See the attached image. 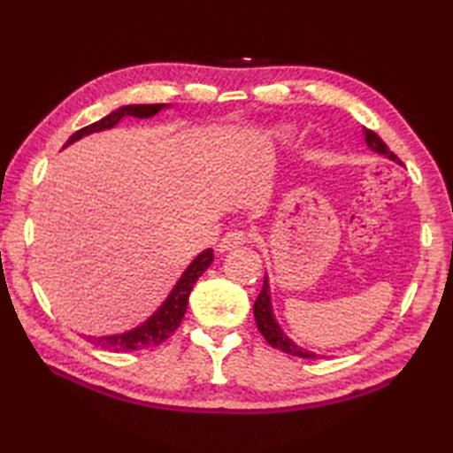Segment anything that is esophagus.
Segmentation results:
<instances>
[{"label":"esophagus","instance_id":"obj_1","mask_svg":"<svg viewBox=\"0 0 453 453\" xmlns=\"http://www.w3.org/2000/svg\"><path fill=\"white\" fill-rule=\"evenodd\" d=\"M252 240H254V234L244 233V230H230V233H226L223 236V240H220L219 252H228V250H234V248H240L244 244H250Z\"/></svg>","mask_w":453,"mask_h":453}]
</instances>
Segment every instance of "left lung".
<instances>
[{
  "label": "left lung",
  "mask_w": 453,
  "mask_h": 453,
  "mask_svg": "<svg viewBox=\"0 0 453 453\" xmlns=\"http://www.w3.org/2000/svg\"><path fill=\"white\" fill-rule=\"evenodd\" d=\"M365 135H366V143L372 150H376V153L380 155H386L388 158L395 160V163H399V158L395 153H391L389 147L381 142V137L372 132V129H365ZM254 318H256V326L259 329V334L264 335V339L267 341V343L277 349V350H283V353L287 355H293V357H300V358H318V355L310 353V350L303 349L295 345L293 341H290L283 331H280V327L277 326V321L273 318V314H271V304H269V288H267V279L264 280V288H261V293L257 295L256 303H254Z\"/></svg>",
  "instance_id": "left-lung-1"
}]
</instances>
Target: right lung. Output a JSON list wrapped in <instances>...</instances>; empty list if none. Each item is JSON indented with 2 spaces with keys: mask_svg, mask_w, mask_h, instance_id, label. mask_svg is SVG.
Instances as JSON below:
<instances>
[{
  "mask_svg": "<svg viewBox=\"0 0 453 453\" xmlns=\"http://www.w3.org/2000/svg\"><path fill=\"white\" fill-rule=\"evenodd\" d=\"M163 108H165V104L122 106V108L114 110L112 114H108L103 119H98V122L79 129V132H75L72 137L67 139V143L64 147L77 142V139H81L83 135H88L93 132H103V129L116 126L124 116L149 118V116H155L158 110H163ZM211 261H213V250L209 248L192 261V265H189L184 271V275L180 277L176 287L173 288V293H170L168 298L165 300V304L160 306L155 314L145 321V324H142L139 327L127 331V334H122V335L88 337L90 343H93L95 347L104 349V350H112V353H127V350H137V349H145V347H153V345L163 343V341H166L170 335H173L178 329V326L182 324V318H184L186 308H188L189 293H192V288L197 283V279L203 275V271L211 265Z\"/></svg>",
  "mask_w": 453,
  "mask_h": 453,
  "instance_id": "obj_1",
  "label": "right lung"
}]
</instances>
